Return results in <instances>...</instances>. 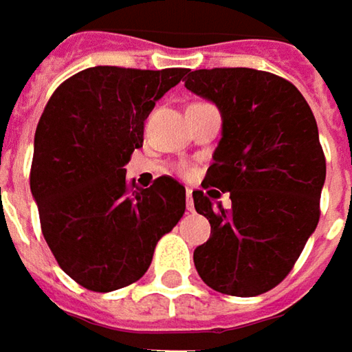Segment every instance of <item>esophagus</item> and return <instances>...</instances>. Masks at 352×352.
Returning a JSON list of instances; mask_svg holds the SVG:
<instances>
[{"label":"esophagus","mask_w":352,"mask_h":352,"mask_svg":"<svg viewBox=\"0 0 352 352\" xmlns=\"http://www.w3.org/2000/svg\"><path fill=\"white\" fill-rule=\"evenodd\" d=\"M186 208L188 211H194V197H192V190L186 192Z\"/></svg>","instance_id":"34e87169"}]
</instances>
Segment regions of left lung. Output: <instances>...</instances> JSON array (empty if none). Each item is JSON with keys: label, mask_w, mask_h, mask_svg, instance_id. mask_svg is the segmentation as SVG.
I'll list each match as a JSON object with an SVG mask.
<instances>
[{"label": "left lung", "mask_w": 352, "mask_h": 352, "mask_svg": "<svg viewBox=\"0 0 352 352\" xmlns=\"http://www.w3.org/2000/svg\"><path fill=\"white\" fill-rule=\"evenodd\" d=\"M186 88L221 113L201 184L211 190L192 194L211 225L194 250L197 274L215 292L258 296L288 276L318 227L325 156L316 117L294 84L263 70H194ZM219 189L230 192L229 210L217 201Z\"/></svg>", "instance_id": "obj_1"}]
</instances>
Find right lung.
<instances>
[{
    "instance_id": "add662e5",
    "label": "right lung",
    "mask_w": 352,
    "mask_h": 352,
    "mask_svg": "<svg viewBox=\"0 0 352 352\" xmlns=\"http://www.w3.org/2000/svg\"><path fill=\"white\" fill-rule=\"evenodd\" d=\"M186 68L94 66L60 84L34 133L31 194L56 263L80 286L113 292L148 270L158 239L186 210L170 176L151 188L123 168L142 146L144 119Z\"/></svg>"
}]
</instances>
